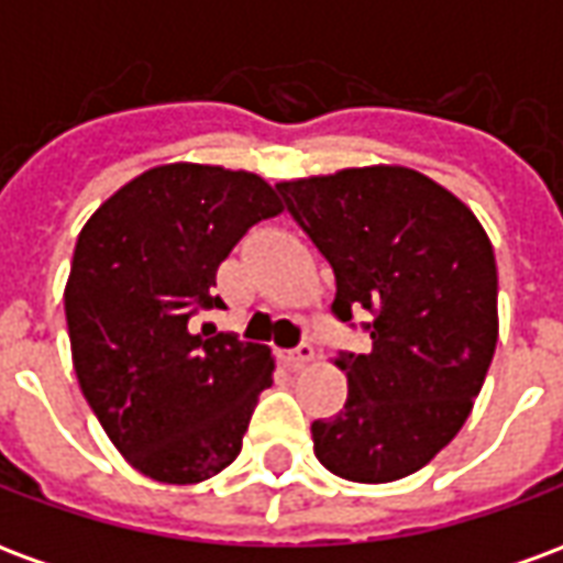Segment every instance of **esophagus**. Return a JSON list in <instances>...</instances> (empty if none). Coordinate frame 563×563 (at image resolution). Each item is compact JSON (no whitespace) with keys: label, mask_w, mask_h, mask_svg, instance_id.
Listing matches in <instances>:
<instances>
[{"label":"esophagus","mask_w":563,"mask_h":563,"mask_svg":"<svg viewBox=\"0 0 563 563\" xmlns=\"http://www.w3.org/2000/svg\"><path fill=\"white\" fill-rule=\"evenodd\" d=\"M280 358L286 362V365L292 367V371H298V367H305L310 358H313V346L310 343H298V346H292V350H283Z\"/></svg>","instance_id":"obj_1"}]
</instances>
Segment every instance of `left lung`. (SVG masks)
Instances as JSON below:
<instances>
[{"label":"left lung","instance_id":"obj_1","mask_svg":"<svg viewBox=\"0 0 563 563\" xmlns=\"http://www.w3.org/2000/svg\"><path fill=\"white\" fill-rule=\"evenodd\" d=\"M286 210L334 271L331 313L362 331L341 350L350 395L317 419V459L353 483L410 476L471 416L497 346L495 250L459 198L410 168H346L277 184Z\"/></svg>","mask_w":563,"mask_h":563}]
</instances>
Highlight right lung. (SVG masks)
Instances as JSON below:
<instances>
[{"label": "right lung", "instance_id": "1", "mask_svg": "<svg viewBox=\"0 0 563 563\" xmlns=\"http://www.w3.org/2000/svg\"><path fill=\"white\" fill-rule=\"evenodd\" d=\"M280 210L256 174L174 162L114 192L78 234L66 322L80 391L156 483H201L241 452L271 350L192 319L225 307L220 262Z\"/></svg>", "mask_w": 563, "mask_h": 563}]
</instances>
